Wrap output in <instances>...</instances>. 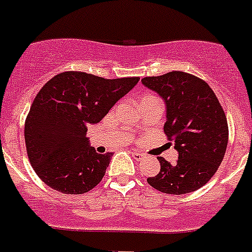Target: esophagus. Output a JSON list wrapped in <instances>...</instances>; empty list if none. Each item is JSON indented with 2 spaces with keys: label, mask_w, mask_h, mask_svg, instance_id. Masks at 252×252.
<instances>
[{
  "label": "esophagus",
  "mask_w": 252,
  "mask_h": 252,
  "mask_svg": "<svg viewBox=\"0 0 252 252\" xmlns=\"http://www.w3.org/2000/svg\"><path fill=\"white\" fill-rule=\"evenodd\" d=\"M130 154H131V156H132V158H135L136 161L142 160V158H144V155L140 154V152H138V151H130Z\"/></svg>",
  "instance_id": "34e87169"
}]
</instances>
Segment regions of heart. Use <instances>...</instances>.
<instances>
[{"instance_id":"1","label":"heart","mask_w":252,"mask_h":252,"mask_svg":"<svg viewBox=\"0 0 252 252\" xmlns=\"http://www.w3.org/2000/svg\"><path fill=\"white\" fill-rule=\"evenodd\" d=\"M148 97H155V96H152V94H146V96H143L142 100L143 98H148Z\"/></svg>"}]
</instances>
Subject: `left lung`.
Wrapping results in <instances>:
<instances>
[{"label": "left lung", "mask_w": 252, "mask_h": 252, "mask_svg": "<svg viewBox=\"0 0 252 252\" xmlns=\"http://www.w3.org/2000/svg\"><path fill=\"white\" fill-rule=\"evenodd\" d=\"M142 83L165 101L164 132L178 152L176 164L158 158L160 172L147 182L165 194L198 190L216 173L228 146V121L220 101L204 80L183 71L147 76Z\"/></svg>", "instance_id": "1"}]
</instances>
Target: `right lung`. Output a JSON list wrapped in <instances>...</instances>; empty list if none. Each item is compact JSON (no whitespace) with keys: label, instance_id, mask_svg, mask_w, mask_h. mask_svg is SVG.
Wrapping results in <instances>:
<instances>
[{"label":"right lung","instance_id":"right-lung-1","mask_svg":"<svg viewBox=\"0 0 252 252\" xmlns=\"http://www.w3.org/2000/svg\"><path fill=\"white\" fill-rule=\"evenodd\" d=\"M139 78L105 79L65 71L36 94L24 124L26 148L40 180L63 194H84L101 182L112 154H97L87 130L98 124Z\"/></svg>","mask_w":252,"mask_h":252}]
</instances>
